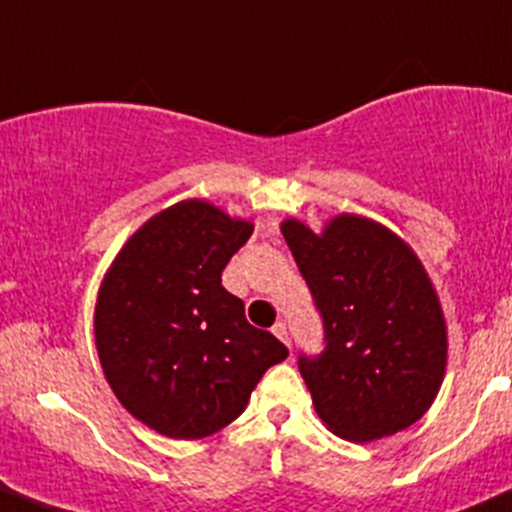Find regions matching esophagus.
<instances>
[{
	"label": "esophagus",
	"instance_id": "esophagus-1",
	"mask_svg": "<svg viewBox=\"0 0 512 512\" xmlns=\"http://www.w3.org/2000/svg\"><path fill=\"white\" fill-rule=\"evenodd\" d=\"M272 332H275V337L280 339V342H285L289 347V332H287V324L285 322H277L275 327H272Z\"/></svg>",
	"mask_w": 512,
	"mask_h": 512
}]
</instances>
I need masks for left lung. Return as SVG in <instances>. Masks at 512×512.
<instances>
[{
	"instance_id": "obj_1",
	"label": "left lung",
	"mask_w": 512,
	"mask_h": 512,
	"mask_svg": "<svg viewBox=\"0 0 512 512\" xmlns=\"http://www.w3.org/2000/svg\"><path fill=\"white\" fill-rule=\"evenodd\" d=\"M282 235L324 324V352L299 354L317 416L354 443L409 428L436 399L448 356L446 319L416 252L361 215H337L319 235L289 218Z\"/></svg>"
}]
</instances>
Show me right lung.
Segmentation results:
<instances>
[{"label":"right lung","instance_id":"obj_1","mask_svg":"<svg viewBox=\"0 0 512 512\" xmlns=\"http://www.w3.org/2000/svg\"><path fill=\"white\" fill-rule=\"evenodd\" d=\"M252 223L205 200L153 215L103 277L94 332L103 374L123 409L168 438H205L245 411L287 347L245 319L223 287Z\"/></svg>","mask_w":512,"mask_h":512}]
</instances>
